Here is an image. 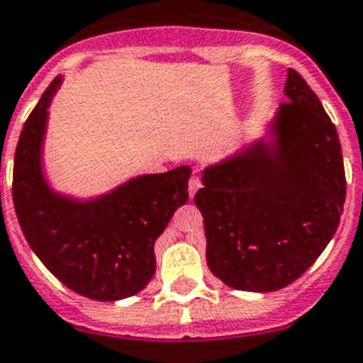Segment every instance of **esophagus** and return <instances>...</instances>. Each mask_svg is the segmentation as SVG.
<instances>
[{
  "instance_id": "esophagus-1",
  "label": "esophagus",
  "mask_w": 363,
  "mask_h": 363,
  "mask_svg": "<svg viewBox=\"0 0 363 363\" xmlns=\"http://www.w3.org/2000/svg\"><path fill=\"white\" fill-rule=\"evenodd\" d=\"M201 186H203V184H201L199 175H195V173H194V175L190 177V181H188V190H190V197H194L195 191L199 190Z\"/></svg>"
}]
</instances>
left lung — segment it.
Listing matches in <instances>:
<instances>
[{"mask_svg":"<svg viewBox=\"0 0 363 363\" xmlns=\"http://www.w3.org/2000/svg\"><path fill=\"white\" fill-rule=\"evenodd\" d=\"M270 125L252 144L203 173L194 201L203 213L206 263L223 283L272 292L296 281L325 250L345 203L340 138L303 77L286 72Z\"/></svg>","mask_w":363,"mask_h":363,"instance_id":"left-lung-1","label":"left lung"}]
</instances>
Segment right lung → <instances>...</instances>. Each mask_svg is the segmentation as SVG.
Wrapping results in <instances>:
<instances>
[{"instance_id": "obj_1", "label": "right lung", "mask_w": 363, "mask_h": 363, "mask_svg": "<svg viewBox=\"0 0 363 363\" xmlns=\"http://www.w3.org/2000/svg\"><path fill=\"white\" fill-rule=\"evenodd\" d=\"M62 77L50 82L20 135L12 199L21 232L40 261L77 294L99 301L135 296L155 274V241L188 201L191 169L131 179L111 194L74 201L43 179L47 107Z\"/></svg>"}]
</instances>
